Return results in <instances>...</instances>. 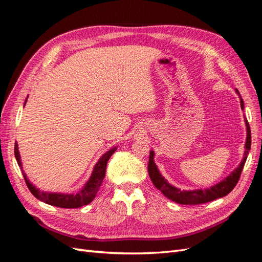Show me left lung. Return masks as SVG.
Returning <instances> with one entry per match:
<instances>
[{
	"label": "left lung",
	"instance_id": "8db88e82",
	"mask_svg": "<svg viewBox=\"0 0 262 262\" xmlns=\"http://www.w3.org/2000/svg\"><path fill=\"white\" fill-rule=\"evenodd\" d=\"M237 94L239 95L238 91H235ZM239 99H241V107L244 109V101L239 95ZM245 123H246V131H247V136H246V143H245V152H244V157L239 165L229 173V175L224 178L222 181L217 182L216 185H214L210 188H205V189H194V190H181L175 186L170 185L167 181V179H165V177L162 175L160 169L157 168V166L154 162V156L155 153L153 149H150L149 152V160H148V175L150 177V180L154 184V186L161 190V192L166 196L168 198L169 200L179 203V204H201V203H207L210 201H213L215 199H219V198L225 196L229 192L232 191L234 187L236 186L237 182H238V179L241 177L242 170L244 168V165L246 163V160H247L248 153L250 150L251 146V134H250V128L248 121L245 119Z\"/></svg>",
	"mask_w": 262,
	"mask_h": 262
}]
</instances>
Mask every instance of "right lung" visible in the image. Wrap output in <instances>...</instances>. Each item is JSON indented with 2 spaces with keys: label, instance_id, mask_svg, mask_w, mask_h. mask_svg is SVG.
Returning a JSON list of instances; mask_svg holds the SVG:
<instances>
[{
  "label": "right lung",
  "instance_id": "right-lung-1",
  "mask_svg": "<svg viewBox=\"0 0 262 262\" xmlns=\"http://www.w3.org/2000/svg\"><path fill=\"white\" fill-rule=\"evenodd\" d=\"M26 101H27V98L25 100V104ZM25 104H24V107H25ZM117 147L118 146L110 148L105 154L101 155V157L97 161V163L95 164L92 175L89 178V180H87L85 182V185L75 193L48 192V191H41L40 189H38L36 186H34L33 182H30V180L27 178L25 171L23 170V165L20 161V155H19L17 143H15L14 149H15V157H16L17 164L21 169L23 176L25 178L26 185L30 190V192L33 193L38 200H40L47 204L53 205V207H59V208H64V209H76L91 203L94 200V198L96 196L99 187L101 186V182L105 178L107 163L109 161L110 156H112L117 150Z\"/></svg>",
  "mask_w": 262,
  "mask_h": 262
}]
</instances>
